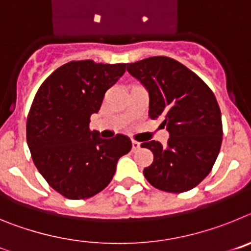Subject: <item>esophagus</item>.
I'll use <instances>...</instances> for the list:
<instances>
[{"label":"esophagus","instance_id":"obj_1","mask_svg":"<svg viewBox=\"0 0 251 251\" xmlns=\"http://www.w3.org/2000/svg\"><path fill=\"white\" fill-rule=\"evenodd\" d=\"M139 147H141V143H139V142H137V141H134V139H132V150L137 151Z\"/></svg>","mask_w":251,"mask_h":251}]
</instances>
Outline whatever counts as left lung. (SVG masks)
Here are the masks:
<instances>
[{"mask_svg": "<svg viewBox=\"0 0 251 251\" xmlns=\"http://www.w3.org/2000/svg\"><path fill=\"white\" fill-rule=\"evenodd\" d=\"M130 75L150 93L151 119L167 128V145L142 143L153 153L143 175L153 187L181 194L196 187L210 174L223 142L220 106L199 75L177 60L152 56L127 64Z\"/></svg>", "mask_w": 251, "mask_h": 251, "instance_id": "obj_1", "label": "left lung"}]
</instances>
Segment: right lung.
<instances>
[{"mask_svg": "<svg viewBox=\"0 0 251 251\" xmlns=\"http://www.w3.org/2000/svg\"><path fill=\"white\" fill-rule=\"evenodd\" d=\"M126 72V64L80 60L46 77L31 104L26 139L39 172L55 191L83 200L109 185L117 162L132 148L123 134L103 139L90 130V115Z\"/></svg>", "mask_w": 251, "mask_h": 251, "instance_id": "1", "label": "right lung"}]
</instances>
